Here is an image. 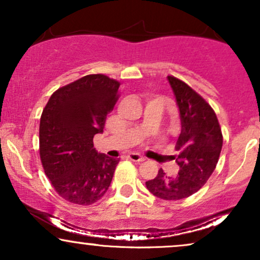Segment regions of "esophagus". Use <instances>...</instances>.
Wrapping results in <instances>:
<instances>
[{
  "mask_svg": "<svg viewBox=\"0 0 260 260\" xmlns=\"http://www.w3.org/2000/svg\"><path fill=\"white\" fill-rule=\"evenodd\" d=\"M128 159L131 161H134V162H142V161H144V157L140 156V155L137 153H132L128 155Z\"/></svg>",
  "mask_w": 260,
  "mask_h": 260,
  "instance_id": "1",
  "label": "esophagus"
}]
</instances>
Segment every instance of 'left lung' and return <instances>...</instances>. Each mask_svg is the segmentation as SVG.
I'll return each instance as SVG.
<instances>
[{
  "label": "left lung",
  "instance_id": "obj_1",
  "mask_svg": "<svg viewBox=\"0 0 260 260\" xmlns=\"http://www.w3.org/2000/svg\"><path fill=\"white\" fill-rule=\"evenodd\" d=\"M168 79L180 110L182 129L175 147L180 170L169 176L160 169L145 184L157 198L180 201L198 192L214 172L222 149V132L215 111L202 95L174 76Z\"/></svg>",
  "mask_w": 260,
  "mask_h": 260
}]
</instances>
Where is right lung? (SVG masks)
Wrapping results in <instances>:
<instances>
[{
	"label": "right lung",
	"mask_w": 260,
	"mask_h": 260,
	"mask_svg": "<svg viewBox=\"0 0 260 260\" xmlns=\"http://www.w3.org/2000/svg\"><path fill=\"white\" fill-rule=\"evenodd\" d=\"M120 85L105 74H88L57 89L45 106L39 128L41 164L67 202L90 205L109 189L120 159L98 153L92 138L104 131Z\"/></svg>",
	"instance_id": "right-lung-1"
}]
</instances>
